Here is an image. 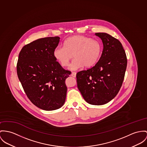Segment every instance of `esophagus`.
Returning a JSON list of instances; mask_svg holds the SVG:
<instances>
[{
    "label": "esophagus",
    "mask_w": 147,
    "mask_h": 147,
    "mask_svg": "<svg viewBox=\"0 0 147 147\" xmlns=\"http://www.w3.org/2000/svg\"><path fill=\"white\" fill-rule=\"evenodd\" d=\"M76 74H77V73L76 72H72L71 74V76L75 78V77H76Z\"/></svg>",
    "instance_id": "obj_1"
}]
</instances>
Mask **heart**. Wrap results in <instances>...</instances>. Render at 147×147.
<instances>
[{"label":"heart","instance_id":"heart-1","mask_svg":"<svg viewBox=\"0 0 147 147\" xmlns=\"http://www.w3.org/2000/svg\"><path fill=\"white\" fill-rule=\"evenodd\" d=\"M101 42L89 37L74 35L67 38L64 46H58L53 52L54 57L63 67H67L73 57L75 59L69 66L71 70L90 68L96 64L102 53Z\"/></svg>","mask_w":147,"mask_h":147}]
</instances>
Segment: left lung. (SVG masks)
<instances>
[{
	"mask_svg": "<svg viewBox=\"0 0 147 147\" xmlns=\"http://www.w3.org/2000/svg\"><path fill=\"white\" fill-rule=\"evenodd\" d=\"M103 49L96 65L77 73V86L83 98L93 105H102L117 95L124 79L127 58L121 43L106 33H96Z\"/></svg>",
	"mask_w": 147,
	"mask_h": 147,
	"instance_id": "obj_1",
	"label": "left lung"
}]
</instances>
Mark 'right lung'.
I'll list each match as a JSON object with an SVG mask.
<instances>
[{
    "instance_id": "right-lung-1",
    "label": "right lung",
    "mask_w": 147,
    "mask_h": 147,
    "mask_svg": "<svg viewBox=\"0 0 147 147\" xmlns=\"http://www.w3.org/2000/svg\"><path fill=\"white\" fill-rule=\"evenodd\" d=\"M59 41V37H49L24 46L17 64V76L27 97L46 111L64 105L67 92L65 81L71 74L54 57Z\"/></svg>"
}]
</instances>
